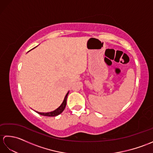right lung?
Wrapping results in <instances>:
<instances>
[{"instance_id": "add662e5", "label": "right lung", "mask_w": 153, "mask_h": 153, "mask_svg": "<svg viewBox=\"0 0 153 153\" xmlns=\"http://www.w3.org/2000/svg\"><path fill=\"white\" fill-rule=\"evenodd\" d=\"M69 92H68V93L65 96V98L64 99V101L62 103V105L58 107L57 109H56L53 112H47V113H43V112H37L39 114H41L42 116H48V117H53V116H56L60 114L64 111V110L65 108V107H66V100H67V97H68V95Z\"/></svg>"}]
</instances>
